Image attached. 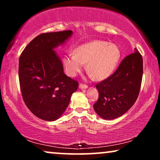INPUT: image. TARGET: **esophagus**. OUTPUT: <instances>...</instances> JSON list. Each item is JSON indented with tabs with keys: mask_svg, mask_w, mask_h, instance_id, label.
I'll return each instance as SVG.
<instances>
[{
	"mask_svg": "<svg viewBox=\"0 0 160 160\" xmlns=\"http://www.w3.org/2000/svg\"><path fill=\"white\" fill-rule=\"evenodd\" d=\"M79 88L82 89H87V88H88V86H87V85H85V84H79Z\"/></svg>",
	"mask_w": 160,
	"mask_h": 160,
	"instance_id": "esophagus-1",
	"label": "esophagus"
}]
</instances>
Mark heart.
Segmentation results:
<instances>
[{
	"label": "heart",
	"instance_id": "1",
	"mask_svg": "<svg viewBox=\"0 0 160 160\" xmlns=\"http://www.w3.org/2000/svg\"><path fill=\"white\" fill-rule=\"evenodd\" d=\"M120 55L119 48L114 43L95 40L78 47L76 53L65 54L63 62L69 76H76L87 63V71L97 80H103L114 71Z\"/></svg>",
	"mask_w": 160,
	"mask_h": 160
}]
</instances>
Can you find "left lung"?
Masks as SVG:
<instances>
[{
	"label": "left lung",
	"mask_w": 160,
	"mask_h": 160,
	"mask_svg": "<svg viewBox=\"0 0 160 160\" xmlns=\"http://www.w3.org/2000/svg\"><path fill=\"white\" fill-rule=\"evenodd\" d=\"M143 77V59L138 50L129 54L114 73L96 84L99 97L93 106L98 116L111 120L121 117L138 97Z\"/></svg>",
	"instance_id": "1"
}]
</instances>
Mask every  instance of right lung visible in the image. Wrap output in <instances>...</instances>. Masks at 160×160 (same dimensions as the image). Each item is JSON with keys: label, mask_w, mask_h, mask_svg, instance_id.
I'll list each match as a JSON object with an SVG mask.
<instances>
[{"label": "right lung", "mask_w": 160, "mask_h": 160, "mask_svg": "<svg viewBox=\"0 0 160 160\" xmlns=\"http://www.w3.org/2000/svg\"><path fill=\"white\" fill-rule=\"evenodd\" d=\"M73 31L42 33L30 41L19 60V80L24 102L39 119L55 121L65 112L78 83L64 73L54 51Z\"/></svg>", "instance_id": "obj_1"}]
</instances>
